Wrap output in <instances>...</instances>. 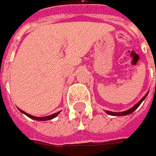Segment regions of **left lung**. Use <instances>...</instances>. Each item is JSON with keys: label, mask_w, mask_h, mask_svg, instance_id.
Here are the masks:
<instances>
[{"label": "left lung", "mask_w": 156, "mask_h": 156, "mask_svg": "<svg viewBox=\"0 0 156 156\" xmlns=\"http://www.w3.org/2000/svg\"><path fill=\"white\" fill-rule=\"evenodd\" d=\"M147 94L137 103V104H136L134 106L131 107L130 109H129V110H127V111H125V112H110V111H106V113L107 114H109V115H112V116H125V115H128V114H130V113H132L133 112H134L135 110L137 108V107L139 106L140 105H141V103L145 100V98L147 97Z\"/></svg>", "instance_id": "8db88e82"}]
</instances>
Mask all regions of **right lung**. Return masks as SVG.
I'll list each match as a JSON object with an SVG mask.
<instances>
[{
	"label": "right lung",
	"mask_w": 156,
	"mask_h": 156,
	"mask_svg": "<svg viewBox=\"0 0 156 156\" xmlns=\"http://www.w3.org/2000/svg\"><path fill=\"white\" fill-rule=\"evenodd\" d=\"M20 112H21L22 113H24V114H26L27 117H29L30 119H32V120H51V119H53V118H55L59 113H60V112H55V113H53V114H51V115H49V116H45V117H36V116H33V115H30V114H28V113H27V112H25L24 111H22L20 109H19Z\"/></svg>",
	"instance_id": "add662e5"
}]
</instances>
